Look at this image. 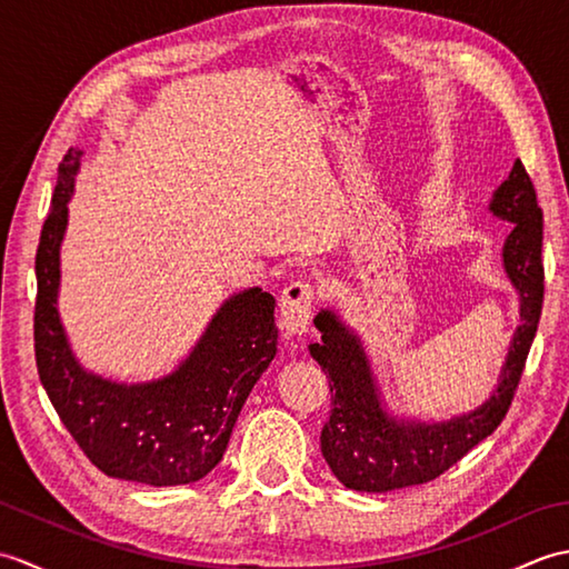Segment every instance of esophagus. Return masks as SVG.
Segmentation results:
<instances>
[{"mask_svg":"<svg viewBox=\"0 0 569 569\" xmlns=\"http://www.w3.org/2000/svg\"><path fill=\"white\" fill-rule=\"evenodd\" d=\"M316 308V288L308 281H293L283 288L281 300H278V312H281V328L286 335H303Z\"/></svg>","mask_w":569,"mask_h":569,"instance_id":"1","label":"esophagus"}]
</instances>
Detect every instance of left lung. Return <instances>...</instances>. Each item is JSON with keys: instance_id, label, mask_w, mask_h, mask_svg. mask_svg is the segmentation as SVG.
Here are the masks:
<instances>
[{"instance_id": "1", "label": "left lung", "mask_w": 569, "mask_h": 569, "mask_svg": "<svg viewBox=\"0 0 569 569\" xmlns=\"http://www.w3.org/2000/svg\"><path fill=\"white\" fill-rule=\"evenodd\" d=\"M489 210L511 222L503 241V269L521 298V325L513 332L509 357L501 367L497 391L489 401L442 422L398 420L386 413L359 337L332 310H320L316 328L322 340L310 345V355L330 381V420L320 432V450L332 475L347 489L383 493L440 477L471 447L501 426L521 381L542 312V210L533 180L521 161L493 192Z\"/></svg>"}]
</instances>
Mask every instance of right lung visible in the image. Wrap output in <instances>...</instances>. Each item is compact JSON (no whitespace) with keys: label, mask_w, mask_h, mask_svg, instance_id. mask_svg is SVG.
Masks as SVG:
<instances>
[{"label":"right lung","mask_w":569,"mask_h":569,"mask_svg":"<svg viewBox=\"0 0 569 569\" xmlns=\"http://www.w3.org/2000/svg\"><path fill=\"white\" fill-rule=\"evenodd\" d=\"M82 151L58 166L36 251V367L56 413L107 477L149 487L202 479L220 462L239 410L276 357V300L261 288L227 298L173 373L149 383H117L90 373L72 355L58 316L60 241Z\"/></svg>","instance_id":"1"}]
</instances>
